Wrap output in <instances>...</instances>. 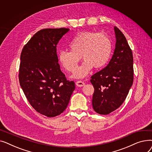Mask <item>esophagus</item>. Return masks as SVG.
<instances>
[{
  "mask_svg": "<svg viewBox=\"0 0 152 152\" xmlns=\"http://www.w3.org/2000/svg\"><path fill=\"white\" fill-rule=\"evenodd\" d=\"M84 84H85V83L81 81H77L76 83V85L78 87H82V86H84Z\"/></svg>",
  "mask_w": 152,
  "mask_h": 152,
  "instance_id": "1",
  "label": "esophagus"
}]
</instances>
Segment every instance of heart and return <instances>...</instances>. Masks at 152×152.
Instances as JSON below:
<instances>
[{
  "instance_id": "heart-1",
  "label": "heart",
  "mask_w": 152,
  "mask_h": 152,
  "mask_svg": "<svg viewBox=\"0 0 152 152\" xmlns=\"http://www.w3.org/2000/svg\"><path fill=\"white\" fill-rule=\"evenodd\" d=\"M69 49L70 52H59V61L66 71L73 72L81 57L85 61L75 70L73 76L83 78L93 67L99 69L106 65L112 52V43L107 34L85 31L75 37Z\"/></svg>"
}]
</instances>
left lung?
<instances>
[{"instance_id": "1", "label": "left lung", "mask_w": 152, "mask_h": 152, "mask_svg": "<svg viewBox=\"0 0 152 152\" xmlns=\"http://www.w3.org/2000/svg\"><path fill=\"white\" fill-rule=\"evenodd\" d=\"M116 47L104 68L91 76L94 87L92 107L97 113L108 115L120 107L134 81L133 55L122 32L115 27Z\"/></svg>"}]
</instances>
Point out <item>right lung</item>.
Instances as JSON below:
<instances>
[{"label":"right lung","mask_w":152,"mask_h":152,"mask_svg":"<svg viewBox=\"0 0 152 152\" xmlns=\"http://www.w3.org/2000/svg\"><path fill=\"white\" fill-rule=\"evenodd\" d=\"M68 28L39 31L23 47L18 78L30 105L45 116L52 118L65 110L75 89L73 81L60 70L57 45Z\"/></svg>","instance_id":"1"}]
</instances>
